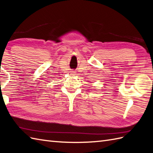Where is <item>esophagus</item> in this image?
I'll use <instances>...</instances> for the list:
<instances>
[{
  "instance_id": "obj_1",
  "label": "esophagus",
  "mask_w": 153,
  "mask_h": 153,
  "mask_svg": "<svg viewBox=\"0 0 153 153\" xmlns=\"http://www.w3.org/2000/svg\"><path fill=\"white\" fill-rule=\"evenodd\" d=\"M70 73L72 74V75H73V74H75V72H74V71H71V72H70Z\"/></svg>"
}]
</instances>
